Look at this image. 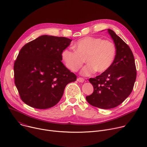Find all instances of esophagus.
<instances>
[{
  "label": "esophagus",
  "instance_id": "1",
  "mask_svg": "<svg viewBox=\"0 0 147 147\" xmlns=\"http://www.w3.org/2000/svg\"><path fill=\"white\" fill-rule=\"evenodd\" d=\"M77 81L80 82H83L84 81V79L83 78H81V77H79L77 79Z\"/></svg>",
  "mask_w": 147,
  "mask_h": 147
}]
</instances>
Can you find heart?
Segmentation results:
<instances>
[{"label": "heart", "instance_id": "heart-1", "mask_svg": "<svg viewBox=\"0 0 147 147\" xmlns=\"http://www.w3.org/2000/svg\"><path fill=\"white\" fill-rule=\"evenodd\" d=\"M75 51L69 48L63 50L61 56L65 66L70 70L77 71L84 63L87 65L81 74L89 76L97 73H102L109 69L115 60L116 49L112 42L100 38L86 36L74 44Z\"/></svg>", "mask_w": 147, "mask_h": 147}]
</instances>
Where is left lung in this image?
Segmentation results:
<instances>
[{
    "instance_id": "obj_1",
    "label": "left lung",
    "mask_w": 147,
    "mask_h": 147,
    "mask_svg": "<svg viewBox=\"0 0 147 147\" xmlns=\"http://www.w3.org/2000/svg\"><path fill=\"white\" fill-rule=\"evenodd\" d=\"M108 32L116 47V56L108 70L89 79L94 92L86 96L90 105L103 109L114 108L126 99L132 92L137 76L130 47L113 30L108 29Z\"/></svg>"
}]
</instances>
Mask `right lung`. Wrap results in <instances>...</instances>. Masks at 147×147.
Instances as JSON below:
<instances>
[{
  "label": "right lung",
  "instance_id": "add662e5",
  "mask_svg": "<svg viewBox=\"0 0 147 147\" xmlns=\"http://www.w3.org/2000/svg\"><path fill=\"white\" fill-rule=\"evenodd\" d=\"M71 39L44 35L21 49L14 65V82L22 100L44 109L60 101L65 88L77 76L61 61L63 50Z\"/></svg>",
  "mask_w": 147,
  "mask_h": 147
}]
</instances>
